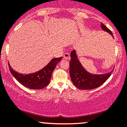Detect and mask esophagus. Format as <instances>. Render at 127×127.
Returning <instances> with one entry per match:
<instances>
[{
    "instance_id": "34e87169",
    "label": "esophagus",
    "mask_w": 127,
    "mask_h": 127,
    "mask_svg": "<svg viewBox=\"0 0 127 127\" xmlns=\"http://www.w3.org/2000/svg\"><path fill=\"white\" fill-rule=\"evenodd\" d=\"M63 57L64 59H66V60H69V59H70V54L68 53H65L64 54Z\"/></svg>"
}]
</instances>
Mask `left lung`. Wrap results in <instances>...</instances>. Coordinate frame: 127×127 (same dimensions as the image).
Instances as JSON below:
<instances>
[{
  "label": "left lung",
  "mask_w": 127,
  "mask_h": 127,
  "mask_svg": "<svg viewBox=\"0 0 127 127\" xmlns=\"http://www.w3.org/2000/svg\"><path fill=\"white\" fill-rule=\"evenodd\" d=\"M102 29L108 32L114 37L113 33L101 23ZM70 75L72 82L74 86L80 90H92L96 89L103 84L113 73V70L103 74H93L86 71L78 60L76 52L73 50L70 54Z\"/></svg>",
  "instance_id": "obj_1"
}]
</instances>
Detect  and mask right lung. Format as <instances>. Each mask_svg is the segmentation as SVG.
<instances>
[{
	"instance_id": "1",
	"label": "right lung",
	"mask_w": 127,
	"mask_h": 127,
	"mask_svg": "<svg viewBox=\"0 0 127 127\" xmlns=\"http://www.w3.org/2000/svg\"><path fill=\"white\" fill-rule=\"evenodd\" d=\"M62 57L53 59L44 68L36 73L24 74L13 70L10 64L9 67L10 73L14 78L26 87L30 89L40 90L44 89L49 84L52 75L57 63L60 62Z\"/></svg>"
}]
</instances>
